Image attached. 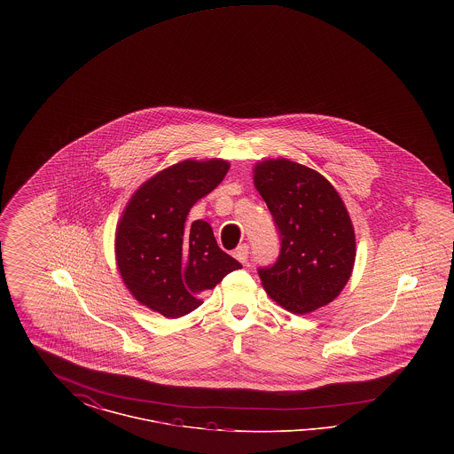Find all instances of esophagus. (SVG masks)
Listing matches in <instances>:
<instances>
[{
    "label": "esophagus",
    "instance_id": "esophagus-1",
    "mask_svg": "<svg viewBox=\"0 0 454 454\" xmlns=\"http://www.w3.org/2000/svg\"><path fill=\"white\" fill-rule=\"evenodd\" d=\"M248 254H250V250H248V245H239L237 250L233 252L235 259L239 260L241 263H247V260H248Z\"/></svg>",
    "mask_w": 454,
    "mask_h": 454
}]
</instances>
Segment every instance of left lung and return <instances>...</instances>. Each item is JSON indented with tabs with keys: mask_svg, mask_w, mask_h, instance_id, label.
I'll use <instances>...</instances> for the list:
<instances>
[{
	"mask_svg": "<svg viewBox=\"0 0 454 454\" xmlns=\"http://www.w3.org/2000/svg\"><path fill=\"white\" fill-rule=\"evenodd\" d=\"M255 187L279 233V255L259 267L274 301L304 315L333 301L356 260V238L346 206L320 173L289 160L255 167Z\"/></svg>",
	"mask_w": 454,
	"mask_h": 454,
	"instance_id": "1",
	"label": "left lung"
}]
</instances>
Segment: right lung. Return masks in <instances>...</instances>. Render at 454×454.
Here are the masks:
<instances>
[{
  "label": "right lung",
  "instance_id": "right-lung-1",
  "mask_svg": "<svg viewBox=\"0 0 454 454\" xmlns=\"http://www.w3.org/2000/svg\"><path fill=\"white\" fill-rule=\"evenodd\" d=\"M228 170L223 160L176 163L139 187L121 217L115 235L121 276L137 301L167 318L194 311L204 291L241 269L217 247L209 223H187L191 207Z\"/></svg>",
  "mask_w": 454,
  "mask_h": 454
}]
</instances>
